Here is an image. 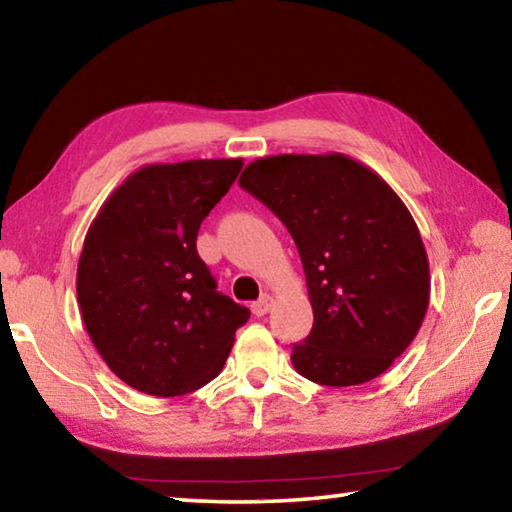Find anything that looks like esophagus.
I'll use <instances>...</instances> for the list:
<instances>
[{"label": "esophagus", "instance_id": "1", "mask_svg": "<svg viewBox=\"0 0 512 512\" xmlns=\"http://www.w3.org/2000/svg\"><path fill=\"white\" fill-rule=\"evenodd\" d=\"M271 307H273V296H268V293H264L262 298H259L257 302H253V314L257 318H262V316L268 314V311H271Z\"/></svg>", "mask_w": 512, "mask_h": 512}]
</instances>
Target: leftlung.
Here are the masks:
<instances>
[{"mask_svg": "<svg viewBox=\"0 0 512 512\" xmlns=\"http://www.w3.org/2000/svg\"><path fill=\"white\" fill-rule=\"evenodd\" d=\"M239 185L296 241L314 327L291 363L323 386L379 377L409 348L429 307V259L409 207L379 173L343 153L250 162Z\"/></svg>", "mask_w": 512, "mask_h": 512, "instance_id": "1", "label": "left lung"}]
</instances>
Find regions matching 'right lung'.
Masks as SVG:
<instances>
[{"label":"right lung","instance_id":"add662e5","mask_svg":"<svg viewBox=\"0 0 512 512\" xmlns=\"http://www.w3.org/2000/svg\"><path fill=\"white\" fill-rule=\"evenodd\" d=\"M244 160L144 164L90 223L76 271L83 325L106 366L135 391L178 397L223 370L246 307L216 291L198 228Z\"/></svg>","mask_w":512,"mask_h":512}]
</instances>
